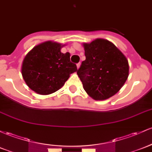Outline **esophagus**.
<instances>
[{
	"mask_svg": "<svg viewBox=\"0 0 152 152\" xmlns=\"http://www.w3.org/2000/svg\"><path fill=\"white\" fill-rule=\"evenodd\" d=\"M76 66H77V68H79L80 66H81V63H77V64H76Z\"/></svg>",
	"mask_w": 152,
	"mask_h": 152,
	"instance_id": "esophagus-1",
	"label": "esophagus"
}]
</instances>
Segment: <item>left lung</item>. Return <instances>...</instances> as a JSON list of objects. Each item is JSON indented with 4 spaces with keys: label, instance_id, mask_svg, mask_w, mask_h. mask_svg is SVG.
I'll return each instance as SVG.
<instances>
[{
    "label": "left lung",
    "instance_id": "8db88e82",
    "mask_svg": "<svg viewBox=\"0 0 152 152\" xmlns=\"http://www.w3.org/2000/svg\"><path fill=\"white\" fill-rule=\"evenodd\" d=\"M83 46L86 60L77 71L83 87L95 100L111 97L128 79L127 58L113 43L104 39H96Z\"/></svg>",
    "mask_w": 152,
    "mask_h": 152
}]
</instances>
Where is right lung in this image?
I'll list each match as a JSON object with an SVG mask.
<instances>
[{
	"instance_id": "1",
	"label": "right lung",
	"mask_w": 152,
	"mask_h": 152,
	"mask_svg": "<svg viewBox=\"0 0 152 152\" xmlns=\"http://www.w3.org/2000/svg\"><path fill=\"white\" fill-rule=\"evenodd\" d=\"M61 43L47 41L34 47L25 56L21 74L26 85L39 94L56 92L70 74L77 71L70 61V53H61Z\"/></svg>"
}]
</instances>
